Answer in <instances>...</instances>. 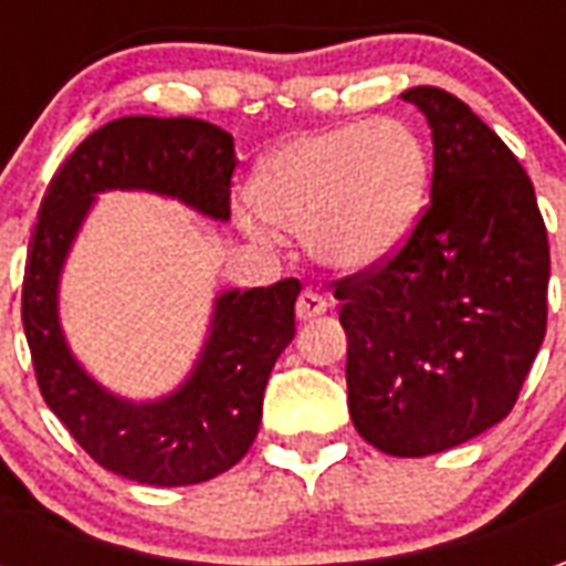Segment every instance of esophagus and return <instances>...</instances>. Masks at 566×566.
<instances>
[{"label":"esophagus","instance_id":"obj_1","mask_svg":"<svg viewBox=\"0 0 566 566\" xmlns=\"http://www.w3.org/2000/svg\"><path fill=\"white\" fill-rule=\"evenodd\" d=\"M324 312H327V300H324L318 291H303L300 300H296V318L300 321L321 318Z\"/></svg>","mask_w":566,"mask_h":566}]
</instances>
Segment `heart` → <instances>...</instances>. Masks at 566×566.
I'll use <instances>...</instances> for the list:
<instances>
[{"label":"heart","mask_w":566,"mask_h":566,"mask_svg":"<svg viewBox=\"0 0 566 566\" xmlns=\"http://www.w3.org/2000/svg\"><path fill=\"white\" fill-rule=\"evenodd\" d=\"M430 160L400 120H355L284 142L260 160L245 211L248 233L266 221L306 233L308 251L336 270L391 258L424 211Z\"/></svg>","instance_id":"obj_1"}]
</instances>
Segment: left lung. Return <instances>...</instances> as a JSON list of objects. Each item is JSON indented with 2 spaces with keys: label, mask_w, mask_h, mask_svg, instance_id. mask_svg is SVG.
I'll list each match as a JSON object with an SVG mask.
<instances>
[{
  "label": "left lung",
  "mask_w": 566,
  "mask_h": 566,
  "mask_svg": "<svg viewBox=\"0 0 566 566\" xmlns=\"http://www.w3.org/2000/svg\"><path fill=\"white\" fill-rule=\"evenodd\" d=\"M433 129L430 202L391 258L333 282L357 433L394 458L510 416L546 336L548 235L534 185L470 105L412 87Z\"/></svg>",
  "instance_id": "1"
}]
</instances>
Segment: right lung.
I'll use <instances>...</instances> for the list:
<instances>
[{"mask_svg": "<svg viewBox=\"0 0 566 566\" xmlns=\"http://www.w3.org/2000/svg\"><path fill=\"white\" fill-rule=\"evenodd\" d=\"M233 172V136L214 124L120 117L69 154L39 206L20 294L39 391L93 461L142 485H197L245 458L272 367L296 333L300 282L223 294L185 388L160 403L133 406L93 385L69 355L56 324V275L93 193L142 187L227 221Z\"/></svg>", "mask_w": 566, "mask_h": 566, "instance_id": "obj_1", "label": "right lung"}]
</instances>
